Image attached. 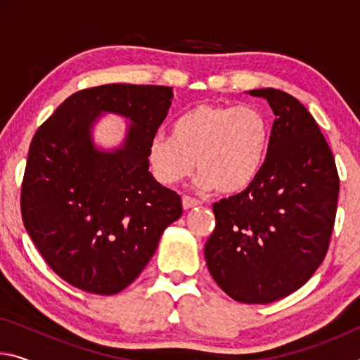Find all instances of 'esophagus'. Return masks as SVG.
Returning <instances> with one entry per match:
<instances>
[{
	"instance_id": "34e87169",
	"label": "esophagus",
	"mask_w": 360,
	"mask_h": 360,
	"mask_svg": "<svg viewBox=\"0 0 360 360\" xmlns=\"http://www.w3.org/2000/svg\"><path fill=\"white\" fill-rule=\"evenodd\" d=\"M200 205H202V202L197 198L188 197V195H184V197H182V208L184 210H192L195 206H200Z\"/></svg>"
}]
</instances>
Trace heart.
<instances>
[{
  "instance_id": "obj_1",
  "label": "heart",
  "mask_w": 360,
  "mask_h": 360,
  "mask_svg": "<svg viewBox=\"0 0 360 360\" xmlns=\"http://www.w3.org/2000/svg\"><path fill=\"white\" fill-rule=\"evenodd\" d=\"M270 135V119L259 106L200 103L173 122L172 135L152 136L148 160L165 186L191 176L197 160L200 187L233 195L257 179Z\"/></svg>"
}]
</instances>
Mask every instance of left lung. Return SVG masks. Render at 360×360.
Instances as JSON below:
<instances>
[{"mask_svg": "<svg viewBox=\"0 0 360 360\" xmlns=\"http://www.w3.org/2000/svg\"><path fill=\"white\" fill-rule=\"evenodd\" d=\"M275 122L265 165L241 193L212 205L216 229L205 259L219 288L241 303H271L324 260L340 191L335 158L313 115L276 89L249 90Z\"/></svg>", "mask_w": 360, "mask_h": 360, "instance_id": "obj_1", "label": "left lung"}]
</instances>
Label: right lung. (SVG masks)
<instances>
[{
    "label": "right lung",
    "instance_id": "obj_1",
    "mask_svg": "<svg viewBox=\"0 0 360 360\" xmlns=\"http://www.w3.org/2000/svg\"><path fill=\"white\" fill-rule=\"evenodd\" d=\"M163 85L106 84L76 92L34 133L20 208L47 265L75 288L98 295L124 290L149 264L181 197L149 172L148 146L172 106ZM103 113L131 122L119 148H96Z\"/></svg>",
    "mask_w": 360,
    "mask_h": 360
}]
</instances>
